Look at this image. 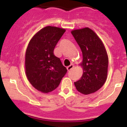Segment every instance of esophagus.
<instances>
[{
    "label": "esophagus",
    "instance_id": "obj_1",
    "mask_svg": "<svg viewBox=\"0 0 127 127\" xmlns=\"http://www.w3.org/2000/svg\"><path fill=\"white\" fill-rule=\"evenodd\" d=\"M74 67V65H70L69 66H68V67H67V70H72V68H73Z\"/></svg>",
    "mask_w": 127,
    "mask_h": 127
}]
</instances>
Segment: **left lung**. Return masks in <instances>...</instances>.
I'll list each match as a JSON object with an SVG mask.
<instances>
[{"mask_svg": "<svg viewBox=\"0 0 127 127\" xmlns=\"http://www.w3.org/2000/svg\"><path fill=\"white\" fill-rule=\"evenodd\" d=\"M83 54L80 65L83 73L81 79L74 82L79 92L93 94L101 88L107 76L108 56L101 39L94 30L88 27L71 31Z\"/></svg>", "mask_w": 127, "mask_h": 127, "instance_id": "8db88e82", "label": "left lung"}]
</instances>
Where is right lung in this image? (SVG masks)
<instances>
[{
    "mask_svg": "<svg viewBox=\"0 0 127 127\" xmlns=\"http://www.w3.org/2000/svg\"><path fill=\"white\" fill-rule=\"evenodd\" d=\"M65 32V29L47 26L32 37L26 50V76L35 89L44 94L55 90L67 71L53 53Z\"/></svg>",
    "mask_w": 127,
    "mask_h": 127,
    "instance_id": "add662e5",
    "label": "right lung"
}]
</instances>
